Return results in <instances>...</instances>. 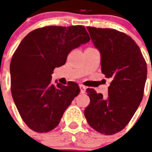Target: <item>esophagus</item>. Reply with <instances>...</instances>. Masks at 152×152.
<instances>
[{
  "mask_svg": "<svg viewBox=\"0 0 152 152\" xmlns=\"http://www.w3.org/2000/svg\"><path fill=\"white\" fill-rule=\"evenodd\" d=\"M80 93L81 94H84L86 91V87L83 84H80Z\"/></svg>",
  "mask_w": 152,
  "mask_h": 152,
  "instance_id": "34e87169",
  "label": "esophagus"
}]
</instances>
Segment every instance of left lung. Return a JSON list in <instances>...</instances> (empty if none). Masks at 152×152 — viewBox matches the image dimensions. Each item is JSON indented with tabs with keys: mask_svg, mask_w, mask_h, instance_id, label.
<instances>
[{
	"mask_svg": "<svg viewBox=\"0 0 152 152\" xmlns=\"http://www.w3.org/2000/svg\"><path fill=\"white\" fill-rule=\"evenodd\" d=\"M87 28L101 53L102 72L112 81L106 97L92 88L87 89L90 103L84 115L95 131L115 134L128 125L141 102L147 63L139 46L125 33L110 28Z\"/></svg>",
	"mask_w": 152,
	"mask_h": 152,
	"instance_id": "1",
	"label": "left lung"
}]
</instances>
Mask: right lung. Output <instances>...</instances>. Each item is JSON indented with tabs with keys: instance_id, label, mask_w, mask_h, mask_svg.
<instances>
[{
	"instance_id": "1",
	"label": "right lung",
	"mask_w": 152,
	"mask_h": 152,
	"mask_svg": "<svg viewBox=\"0 0 152 152\" xmlns=\"http://www.w3.org/2000/svg\"><path fill=\"white\" fill-rule=\"evenodd\" d=\"M80 25L47 26L23 39L10 64L11 92L23 121L34 132H47L59 124L67 107L80 92L77 83L51 82L56 67L64 65L73 49L90 41Z\"/></svg>"
}]
</instances>
